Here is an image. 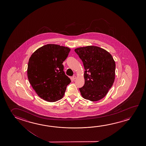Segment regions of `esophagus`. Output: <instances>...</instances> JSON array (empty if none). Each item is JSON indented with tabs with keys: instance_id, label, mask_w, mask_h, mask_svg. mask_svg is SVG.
Returning a JSON list of instances; mask_svg holds the SVG:
<instances>
[{
	"instance_id": "esophagus-1",
	"label": "esophagus",
	"mask_w": 146,
	"mask_h": 146,
	"mask_svg": "<svg viewBox=\"0 0 146 146\" xmlns=\"http://www.w3.org/2000/svg\"><path fill=\"white\" fill-rule=\"evenodd\" d=\"M76 76H73V77H72V79L73 80H75V79H76Z\"/></svg>"
}]
</instances>
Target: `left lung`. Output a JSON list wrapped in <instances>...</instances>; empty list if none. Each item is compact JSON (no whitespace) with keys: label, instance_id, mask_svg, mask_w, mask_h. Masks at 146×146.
<instances>
[{"label":"left lung","instance_id":"left-lung-1","mask_svg":"<svg viewBox=\"0 0 146 146\" xmlns=\"http://www.w3.org/2000/svg\"><path fill=\"white\" fill-rule=\"evenodd\" d=\"M84 67V84L79 88L86 100L97 101L104 98L114 82L115 64L112 55L97 46L75 49Z\"/></svg>","mask_w":146,"mask_h":146}]
</instances>
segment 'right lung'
Returning <instances> with one entry per match:
<instances>
[{"label":"right lung","mask_w":146,"mask_h":146,"mask_svg":"<svg viewBox=\"0 0 146 146\" xmlns=\"http://www.w3.org/2000/svg\"><path fill=\"white\" fill-rule=\"evenodd\" d=\"M70 49L55 44L38 48L29 59L27 76L29 83L40 97L55 102L63 97L71 79L64 71L63 62Z\"/></svg>","instance_id":"add662e5"}]
</instances>
